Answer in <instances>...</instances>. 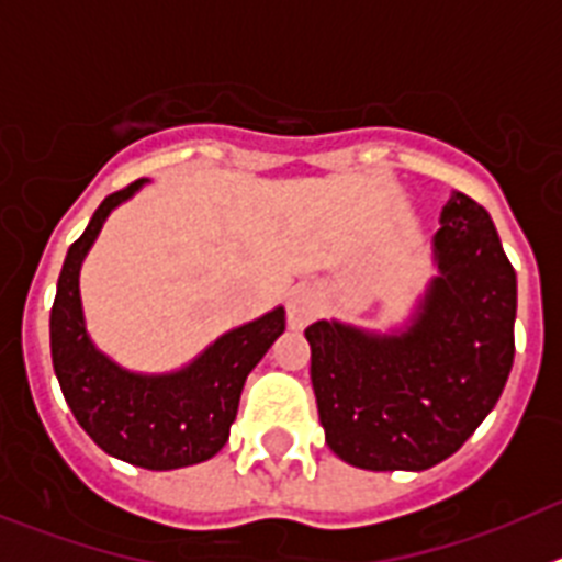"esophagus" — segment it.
Masks as SVG:
<instances>
[{
    "label": "esophagus",
    "instance_id": "esophagus-1",
    "mask_svg": "<svg viewBox=\"0 0 562 562\" xmlns=\"http://www.w3.org/2000/svg\"><path fill=\"white\" fill-rule=\"evenodd\" d=\"M321 306H324V297H321V292H317L315 286H295V290L290 292V301H286L290 324L295 326V329H301V326L310 324L312 317L321 312Z\"/></svg>",
    "mask_w": 562,
    "mask_h": 562
}]
</instances>
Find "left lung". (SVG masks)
I'll return each instance as SVG.
<instances>
[{"label":"left lung","instance_id":"8db88e82","mask_svg":"<svg viewBox=\"0 0 562 562\" xmlns=\"http://www.w3.org/2000/svg\"><path fill=\"white\" fill-rule=\"evenodd\" d=\"M439 276L408 329H306L326 445L360 470H428L495 408L515 357L518 281L490 213L453 193L434 236Z\"/></svg>","mask_w":562,"mask_h":562}]
</instances>
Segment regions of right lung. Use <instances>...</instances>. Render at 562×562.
Listing matches in <instances>:
<instances>
[{
    "label": "right lung",
    "instance_id": "add662e5",
    "mask_svg": "<svg viewBox=\"0 0 562 562\" xmlns=\"http://www.w3.org/2000/svg\"><path fill=\"white\" fill-rule=\"evenodd\" d=\"M143 182L109 193L69 247L49 312V349L69 411L103 453L146 470H177L225 448L247 374L284 331V310L227 331L173 374H134L101 355L83 326L78 272L109 213Z\"/></svg>",
    "mask_w": 562,
    "mask_h": 562
}]
</instances>
